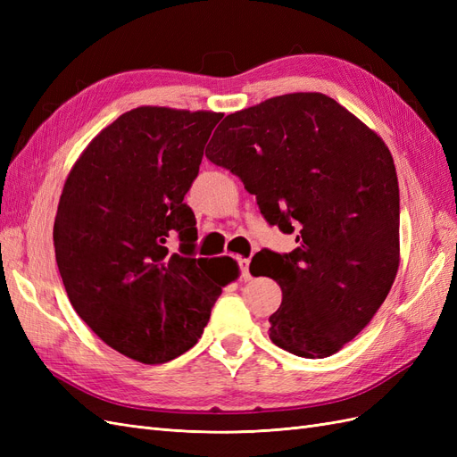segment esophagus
Masks as SVG:
<instances>
[{
	"label": "esophagus",
	"mask_w": 457,
	"mask_h": 457,
	"mask_svg": "<svg viewBox=\"0 0 457 457\" xmlns=\"http://www.w3.org/2000/svg\"><path fill=\"white\" fill-rule=\"evenodd\" d=\"M238 265H240V272H242V278L247 282L252 280V274H250V259H238Z\"/></svg>",
	"instance_id": "obj_1"
}]
</instances>
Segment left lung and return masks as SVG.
Wrapping results in <instances>:
<instances>
[{"label": "left lung", "mask_w": 457, "mask_h": 457, "mask_svg": "<svg viewBox=\"0 0 457 457\" xmlns=\"http://www.w3.org/2000/svg\"><path fill=\"white\" fill-rule=\"evenodd\" d=\"M205 156L242 179L269 225L297 232L289 253L261 250L255 276L282 287L269 337L326 358L389 295L400 262V196L381 137L322 93H289L228 114Z\"/></svg>", "instance_id": "8db88e82"}]
</instances>
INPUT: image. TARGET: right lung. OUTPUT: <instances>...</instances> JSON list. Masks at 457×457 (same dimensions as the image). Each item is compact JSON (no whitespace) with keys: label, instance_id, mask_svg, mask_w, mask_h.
Wrapping results in <instances>:
<instances>
[{"label":"right lung","instance_id":"obj_1","mask_svg":"<svg viewBox=\"0 0 457 457\" xmlns=\"http://www.w3.org/2000/svg\"><path fill=\"white\" fill-rule=\"evenodd\" d=\"M220 118L133 108L95 137L64 183L53 244L68 299L108 347L137 362L163 364L195 347L238 278L237 261L196 259V219L183 202Z\"/></svg>","mask_w":457,"mask_h":457}]
</instances>
